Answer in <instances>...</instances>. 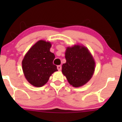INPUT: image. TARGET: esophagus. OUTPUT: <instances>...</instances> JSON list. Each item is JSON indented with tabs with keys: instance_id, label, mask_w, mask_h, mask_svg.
I'll return each mask as SVG.
<instances>
[{
	"instance_id": "1",
	"label": "esophagus",
	"mask_w": 122,
	"mask_h": 122,
	"mask_svg": "<svg viewBox=\"0 0 122 122\" xmlns=\"http://www.w3.org/2000/svg\"><path fill=\"white\" fill-rule=\"evenodd\" d=\"M57 69H58V71H61V65H59V66H57Z\"/></svg>"
}]
</instances>
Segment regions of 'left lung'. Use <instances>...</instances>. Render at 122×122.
I'll use <instances>...</instances> for the list:
<instances>
[{
  "instance_id": "left-lung-1",
  "label": "left lung",
  "mask_w": 122,
  "mask_h": 122,
  "mask_svg": "<svg viewBox=\"0 0 122 122\" xmlns=\"http://www.w3.org/2000/svg\"><path fill=\"white\" fill-rule=\"evenodd\" d=\"M66 63L63 64V74L74 87L86 84L92 77L95 61L88 49L84 46L75 45L66 51Z\"/></svg>"
}]
</instances>
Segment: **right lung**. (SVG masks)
<instances>
[{
    "label": "right lung",
    "mask_w": 122,
    "mask_h": 122,
    "mask_svg": "<svg viewBox=\"0 0 122 122\" xmlns=\"http://www.w3.org/2000/svg\"><path fill=\"white\" fill-rule=\"evenodd\" d=\"M51 43L37 41L26 53L22 61L23 71L30 84L41 87L46 84L50 76L58 71L53 61L55 56L50 51Z\"/></svg>",
    "instance_id": "right-lung-1"
}]
</instances>
